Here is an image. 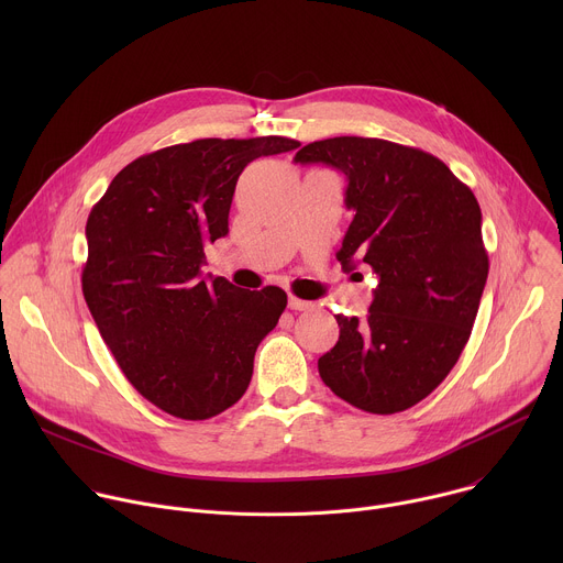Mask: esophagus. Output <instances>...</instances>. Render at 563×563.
Instances as JSON below:
<instances>
[{
    "label": "esophagus",
    "instance_id": "34e87169",
    "mask_svg": "<svg viewBox=\"0 0 563 563\" xmlns=\"http://www.w3.org/2000/svg\"><path fill=\"white\" fill-rule=\"evenodd\" d=\"M287 305H289V309H294V311H307V309L313 307L309 300H302V298H296V296H289Z\"/></svg>",
    "mask_w": 563,
    "mask_h": 563
}]
</instances>
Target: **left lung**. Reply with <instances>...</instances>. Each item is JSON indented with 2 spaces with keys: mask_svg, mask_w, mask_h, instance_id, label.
Returning a JSON list of instances; mask_svg holds the SVG:
<instances>
[{
  "mask_svg": "<svg viewBox=\"0 0 563 563\" xmlns=\"http://www.w3.org/2000/svg\"><path fill=\"white\" fill-rule=\"evenodd\" d=\"M294 159L345 174L354 220L336 258L378 276L365 320L336 316L341 334L318 374L358 410L404 412L441 385L470 339L490 267L478 202L439 157L389 140H318Z\"/></svg>",
  "mask_w": 563,
  "mask_h": 563,
  "instance_id": "8db88e82",
  "label": "left lung"
}]
</instances>
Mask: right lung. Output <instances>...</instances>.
I'll return each mask as SVG.
<instances>
[{
	"label": "right lung",
	"mask_w": 563,
	"mask_h": 563,
	"mask_svg": "<svg viewBox=\"0 0 563 563\" xmlns=\"http://www.w3.org/2000/svg\"><path fill=\"white\" fill-rule=\"evenodd\" d=\"M280 135L205 137L140 155L87 220L82 291L129 383L163 412L211 419L245 394L261 341L287 307L280 287L205 280V245L229 233L235 183Z\"/></svg>",
	"instance_id": "obj_1"
}]
</instances>
